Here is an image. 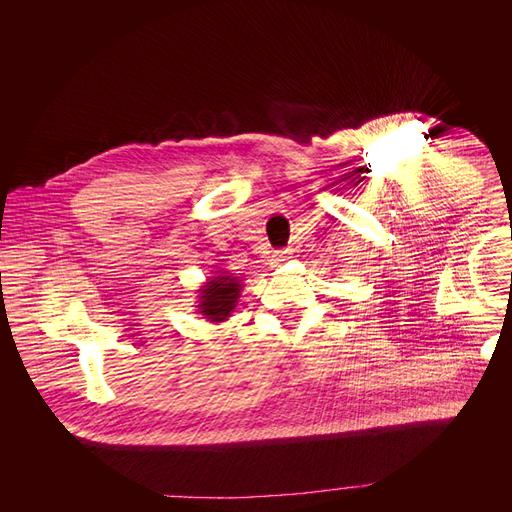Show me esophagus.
Returning <instances> with one entry per match:
<instances>
[{"instance_id": "esophagus-1", "label": "esophagus", "mask_w": 512, "mask_h": 512, "mask_svg": "<svg viewBox=\"0 0 512 512\" xmlns=\"http://www.w3.org/2000/svg\"><path fill=\"white\" fill-rule=\"evenodd\" d=\"M292 257V251H288V249H284V251H276L274 253V263L276 265H282L284 261H288Z\"/></svg>"}]
</instances>
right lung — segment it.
<instances>
[{
	"label": "right lung",
	"mask_w": 512,
	"mask_h": 512,
	"mask_svg": "<svg viewBox=\"0 0 512 512\" xmlns=\"http://www.w3.org/2000/svg\"><path fill=\"white\" fill-rule=\"evenodd\" d=\"M197 292V313H201L209 324H222L238 305L242 294V280L230 272L220 270L213 272V276H209Z\"/></svg>",
	"instance_id": "obj_1"
}]
</instances>
